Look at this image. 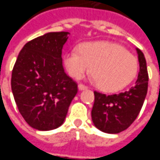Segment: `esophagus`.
I'll return each mask as SVG.
<instances>
[{
  "mask_svg": "<svg viewBox=\"0 0 160 160\" xmlns=\"http://www.w3.org/2000/svg\"><path fill=\"white\" fill-rule=\"evenodd\" d=\"M78 89L80 90V91H83V90H87L88 87L87 86H85V85H83L82 83H80L79 85H78Z\"/></svg>",
  "mask_w": 160,
  "mask_h": 160,
  "instance_id": "esophagus-1",
  "label": "esophagus"
}]
</instances>
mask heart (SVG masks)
Instances as JSON below:
<instances>
[{
    "mask_svg": "<svg viewBox=\"0 0 160 160\" xmlns=\"http://www.w3.org/2000/svg\"><path fill=\"white\" fill-rule=\"evenodd\" d=\"M63 62L68 72L76 79L82 78L92 66V79L109 92L125 87L138 69L137 58L122 46L108 41L85 43L80 50H68Z\"/></svg>",
    "mask_w": 160,
    "mask_h": 160,
    "instance_id": "1",
    "label": "heart"
}]
</instances>
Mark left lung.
<instances>
[{"label": "left lung", "mask_w": 160, "mask_h": 160, "mask_svg": "<svg viewBox=\"0 0 160 160\" xmlns=\"http://www.w3.org/2000/svg\"><path fill=\"white\" fill-rule=\"evenodd\" d=\"M136 50L139 62L136 84L126 92L116 94L94 92L92 120L94 126L102 132L117 134L125 130L137 119L144 102L149 80L147 66L142 51L138 48Z\"/></svg>", "instance_id": "1"}]
</instances>
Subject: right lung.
Wrapping results in <instances>:
<instances>
[{
  "label": "right lung",
  "instance_id": "right-lung-1",
  "mask_svg": "<svg viewBox=\"0 0 160 160\" xmlns=\"http://www.w3.org/2000/svg\"><path fill=\"white\" fill-rule=\"evenodd\" d=\"M68 32H48L29 41L12 70L11 89L25 122L38 130H52L65 121L78 84L62 66Z\"/></svg>",
  "mask_w": 160,
  "mask_h": 160
}]
</instances>
